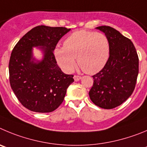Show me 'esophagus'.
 Listing matches in <instances>:
<instances>
[{
    "mask_svg": "<svg viewBox=\"0 0 147 147\" xmlns=\"http://www.w3.org/2000/svg\"><path fill=\"white\" fill-rule=\"evenodd\" d=\"M80 79H81V77L80 76H78V75H75L74 76V80H75V81H78Z\"/></svg>",
    "mask_w": 147,
    "mask_h": 147,
    "instance_id": "obj_1",
    "label": "esophagus"
}]
</instances>
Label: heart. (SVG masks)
I'll list each match as a JSON object with an SVG mask.
<instances>
[{
  "instance_id": "1",
  "label": "heart",
  "mask_w": 147,
  "mask_h": 147,
  "mask_svg": "<svg viewBox=\"0 0 147 147\" xmlns=\"http://www.w3.org/2000/svg\"><path fill=\"white\" fill-rule=\"evenodd\" d=\"M110 45L103 33L80 30L71 34L64 42V48L54 50V57L64 72H72L76 66L84 72L95 74L105 67L108 61Z\"/></svg>"
}]
</instances>
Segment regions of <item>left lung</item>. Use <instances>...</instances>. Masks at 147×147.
<instances>
[{
	"label": "left lung",
	"instance_id": "left-lung-1",
	"mask_svg": "<svg viewBox=\"0 0 147 147\" xmlns=\"http://www.w3.org/2000/svg\"><path fill=\"white\" fill-rule=\"evenodd\" d=\"M96 29L107 37L110 45L108 61L94 75L89 96L94 105L103 109L117 107L131 96L138 74V57L134 43L119 31L109 26Z\"/></svg>",
	"mask_w": 147,
	"mask_h": 147
}]
</instances>
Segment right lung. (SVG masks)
<instances>
[{"label": "right lung", "mask_w": 147, "mask_h": 147, "mask_svg": "<svg viewBox=\"0 0 147 147\" xmlns=\"http://www.w3.org/2000/svg\"><path fill=\"white\" fill-rule=\"evenodd\" d=\"M69 31L70 29L62 27L38 26L26 33L12 51L9 64L11 87L20 103L30 111H54L74 82L73 75L61 70L53 52L59 40ZM33 47L43 52L40 61L33 57Z\"/></svg>", "instance_id": "right-lung-1"}]
</instances>
